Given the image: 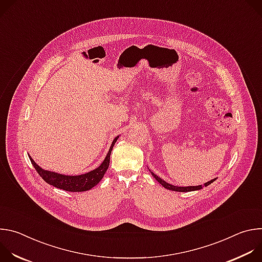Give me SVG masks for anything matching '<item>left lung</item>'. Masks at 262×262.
Instances as JSON below:
<instances>
[{"instance_id": "1", "label": "left lung", "mask_w": 262, "mask_h": 262, "mask_svg": "<svg viewBox=\"0 0 262 262\" xmlns=\"http://www.w3.org/2000/svg\"><path fill=\"white\" fill-rule=\"evenodd\" d=\"M149 169V168H148ZM150 171V170H149ZM150 173H151V175L164 186L165 189H167V190H170V191H175V192H193V191H198V190H201V189H203V186H207V185H209L210 183H212L216 178H213V179H211V180H209V181H207V182H205L203 185H191V186H176V185H173V184H170V183H168V182H166L165 180H163L161 177H159L158 175H156L154 172H151L150 171Z\"/></svg>"}]
</instances>
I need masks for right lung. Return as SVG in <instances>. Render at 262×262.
<instances>
[{
  "label": "right lung",
  "instance_id": "right-lung-1",
  "mask_svg": "<svg viewBox=\"0 0 262 262\" xmlns=\"http://www.w3.org/2000/svg\"><path fill=\"white\" fill-rule=\"evenodd\" d=\"M119 138V136H117L113 142H112V145L108 149V152L105 156L103 162L100 164L99 167H97L96 169L82 174V175H76V176H70V175H64V174H59L56 172H52V171H48L42 169L41 167H39L37 165L33 159L29 156V159L31 160L32 165L34 166L35 170L37 171L42 179L48 182L49 184L55 186V188H58L60 190H64V191H68V192H85V191H89L102 179L104 173L106 172L108 165H110V156L112 152V149H113L117 139Z\"/></svg>",
  "mask_w": 262,
  "mask_h": 262
}]
</instances>
